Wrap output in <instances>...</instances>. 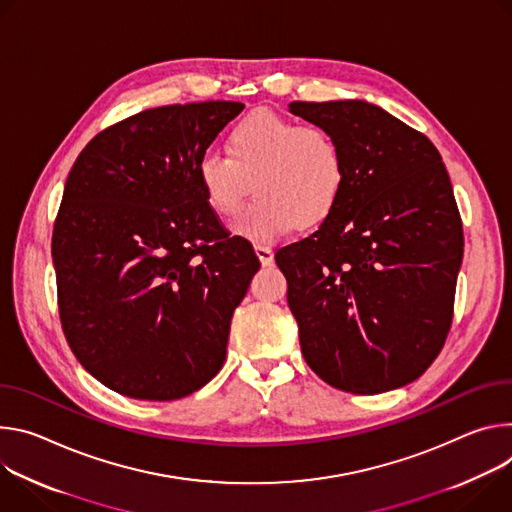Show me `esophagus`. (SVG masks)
Listing matches in <instances>:
<instances>
[{
    "mask_svg": "<svg viewBox=\"0 0 512 512\" xmlns=\"http://www.w3.org/2000/svg\"><path fill=\"white\" fill-rule=\"evenodd\" d=\"M254 252H256V256H258V260H260L262 266H270V264L274 262V252H272V248L256 244V246H254Z\"/></svg>",
    "mask_w": 512,
    "mask_h": 512,
    "instance_id": "34e87169",
    "label": "esophagus"
}]
</instances>
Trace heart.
<instances>
[{"mask_svg":"<svg viewBox=\"0 0 512 512\" xmlns=\"http://www.w3.org/2000/svg\"><path fill=\"white\" fill-rule=\"evenodd\" d=\"M227 156L205 152L197 179L211 211L234 219L252 187L258 195L236 234L252 242H272L297 225L325 221L346 183L344 154L319 126H303L270 109L248 113L227 134Z\"/></svg>","mask_w":512,"mask_h":512,"instance_id":"obj_1","label":"heart"}]
</instances>
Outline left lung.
Returning a JSON list of instances; mask_svg holds the SVG:
<instances>
[{
  "instance_id": "obj_1",
  "label": "left lung",
  "mask_w": 512,
  "mask_h": 512,
  "mask_svg": "<svg viewBox=\"0 0 512 512\" xmlns=\"http://www.w3.org/2000/svg\"><path fill=\"white\" fill-rule=\"evenodd\" d=\"M342 148L346 183L309 238L276 252L301 352L333 388L378 394L441 352L464 254L462 219L427 136L362 99L293 101Z\"/></svg>"
}]
</instances>
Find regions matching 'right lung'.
I'll list each match as a JSON object with an SVG mask.
<instances>
[{"mask_svg":"<svg viewBox=\"0 0 512 512\" xmlns=\"http://www.w3.org/2000/svg\"><path fill=\"white\" fill-rule=\"evenodd\" d=\"M242 109L140 111L99 132L69 173L52 232L63 331L81 366L130 399H183L223 366L260 262L207 205L197 162Z\"/></svg>","mask_w":512,"mask_h":512,"instance_id":"right-lung-1","label":"right lung"}]
</instances>
